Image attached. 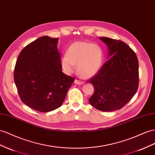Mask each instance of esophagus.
<instances>
[{
	"instance_id": "obj_1",
	"label": "esophagus",
	"mask_w": 155,
	"mask_h": 155,
	"mask_svg": "<svg viewBox=\"0 0 155 155\" xmlns=\"http://www.w3.org/2000/svg\"><path fill=\"white\" fill-rule=\"evenodd\" d=\"M74 83H76V84H78V85H81V84H83V81H80V80H78V79H75L74 81Z\"/></svg>"
}]
</instances>
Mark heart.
<instances>
[{
	"label": "heart",
	"mask_w": 155,
	"mask_h": 155,
	"mask_svg": "<svg viewBox=\"0 0 155 155\" xmlns=\"http://www.w3.org/2000/svg\"><path fill=\"white\" fill-rule=\"evenodd\" d=\"M104 58L102 49L99 45L86 41H76L70 45L66 55L62 57L61 64L64 72L73 73L77 64V71L83 78H91L98 72Z\"/></svg>",
	"instance_id": "1"
}]
</instances>
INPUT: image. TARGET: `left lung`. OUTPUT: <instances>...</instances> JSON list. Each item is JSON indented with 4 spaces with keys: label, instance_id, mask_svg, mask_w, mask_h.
I'll list each match as a JSON object with an SVG mask.
<instances>
[{
    "label": "left lung",
    "instance_id": "8db88e82",
    "mask_svg": "<svg viewBox=\"0 0 155 155\" xmlns=\"http://www.w3.org/2000/svg\"><path fill=\"white\" fill-rule=\"evenodd\" d=\"M108 48L109 59L88 81L94 91L89 98L98 110H120L136 94L139 85V64L136 54L124 41L101 37Z\"/></svg>",
    "mask_w": 155,
    "mask_h": 155
}]
</instances>
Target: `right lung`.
I'll use <instances>...</instances> for the list:
<instances>
[{
    "instance_id": "right-lung-1",
    "label": "right lung",
    "mask_w": 155,
    "mask_h": 155,
    "mask_svg": "<svg viewBox=\"0 0 155 155\" xmlns=\"http://www.w3.org/2000/svg\"><path fill=\"white\" fill-rule=\"evenodd\" d=\"M58 38L41 36L20 52L14 78L21 101L40 112H49L63 103L74 78L62 72Z\"/></svg>"
}]
</instances>
